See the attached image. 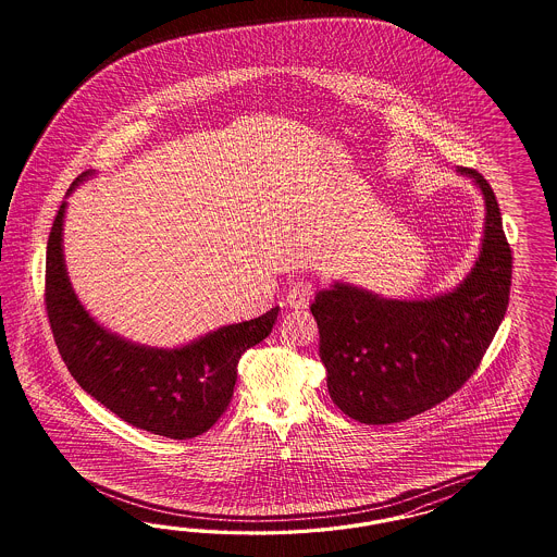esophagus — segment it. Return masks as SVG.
Masks as SVG:
<instances>
[{
  "instance_id": "esophagus-1",
  "label": "esophagus",
  "mask_w": 557,
  "mask_h": 557,
  "mask_svg": "<svg viewBox=\"0 0 557 557\" xmlns=\"http://www.w3.org/2000/svg\"><path fill=\"white\" fill-rule=\"evenodd\" d=\"M312 294H314V287L310 282H296L292 284L286 294V302L289 308H306L310 300H312Z\"/></svg>"
}]
</instances>
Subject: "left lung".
I'll return each instance as SVG.
<instances>
[{
	"mask_svg": "<svg viewBox=\"0 0 557 557\" xmlns=\"http://www.w3.org/2000/svg\"><path fill=\"white\" fill-rule=\"evenodd\" d=\"M486 231L472 273L433 300H384L345 284L319 292L310 306L321 333V359L333 403L355 421L389 424L417 417L456 394L505 319L512 251L484 175Z\"/></svg>",
	"mask_w": 557,
	"mask_h": 557,
	"instance_id": "left-lung-1",
	"label": "left lung"
}]
</instances>
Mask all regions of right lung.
<instances>
[{"mask_svg":"<svg viewBox=\"0 0 557 557\" xmlns=\"http://www.w3.org/2000/svg\"><path fill=\"white\" fill-rule=\"evenodd\" d=\"M61 203L47 245L45 306L57 349L82 388L119 419L169 438L206 433L233 398L240 355L268 337L277 306L186 345L149 349L101 329L73 294L63 263Z\"/></svg>","mask_w":557,"mask_h":557,"instance_id":"right-lung-1","label":"right lung"}]
</instances>
